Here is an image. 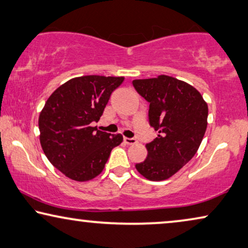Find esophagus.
Wrapping results in <instances>:
<instances>
[{"label":"esophagus","mask_w":248,"mask_h":248,"mask_svg":"<svg viewBox=\"0 0 248 248\" xmlns=\"http://www.w3.org/2000/svg\"><path fill=\"white\" fill-rule=\"evenodd\" d=\"M124 142L126 143V144H128V145H134V144H136V140L135 139H130V138H124Z\"/></svg>","instance_id":"1"}]
</instances>
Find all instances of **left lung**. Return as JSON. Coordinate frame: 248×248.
Segmentation results:
<instances>
[{"label": "left lung", "instance_id": "1", "mask_svg": "<svg viewBox=\"0 0 248 248\" xmlns=\"http://www.w3.org/2000/svg\"><path fill=\"white\" fill-rule=\"evenodd\" d=\"M133 86L150 103V125L159 132L146 144V159L135 168L148 180H166L198 151L207 128L208 105L193 86L166 75L135 79Z\"/></svg>", "mask_w": 248, "mask_h": 248}]
</instances>
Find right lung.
<instances>
[{
    "label": "right lung",
    "instance_id": "right-lung-1",
    "mask_svg": "<svg viewBox=\"0 0 248 248\" xmlns=\"http://www.w3.org/2000/svg\"><path fill=\"white\" fill-rule=\"evenodd\" d=\"M124 77H76L50 95L39 116L40 143L55 168L75 181L97 177L110 151L123 141L121 134L92 126L103 115L110 94Z\"/></svg>",
    "mask_w": 248,
    "mask_h": 248
}]
</instances>
